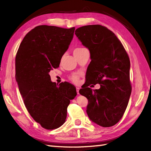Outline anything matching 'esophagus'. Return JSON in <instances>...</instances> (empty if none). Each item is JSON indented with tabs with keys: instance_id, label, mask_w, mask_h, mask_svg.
<instances>
[{
	"instance_id": "obj_1",
	"label": "esophagus",
	"mask_w": 151,
	"mask_h": 151,
	"mask_svg": "<svg viewBox=\"0 0 151 151\" xmlns=\"http://www.w3.org/2000/svg\"><path fill=\"white\" fill-rule=\"evenodd\" d=\"M79 88L77 87V88H76V91H77V94H79Z\"/></svg>"
}]
</instances>
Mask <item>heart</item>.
<instances>
[{
    "label": "heart",
    "mask_w": 151,
    "mask_h": 151,
    "mask_svg": "<svg viewBox=\"0 0 151 151\" xmlns=\"http://www.w3.org/2000/svg\"><path fill=\"white\" fill-rule=\"evenodd\" d=\"M85 48H82V47H79V48H76L74 50V51H79L82 50H83ZM73 51V52H74ZM80 75L79 73H74V74L72 75V76L70 77V79H71L72 81L74 83H78L79 81V78Z\"/></svg>",
    "instance_id": "obj_1"
}]
</instances>
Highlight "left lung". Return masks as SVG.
I'll return each mask as SVG.
<instances>
[{"label": "left lung", "instance_id": "8db88e82", "mask_svg": "<svg viewBox=\"0 0 151 151\" xmlns=\"http://www.w3.org/2000/svg\"><path fill=\"white\" fill-rule=\"evenodd\" d=\"M75 34L91 54L87 83L79 90L88 99L87 113L99 126L112 127L122 117L130 99V58L117 37L106 27L86 25ZM91 84H100L101 88L93 91L87 87Z\"/></svg>", "mask_w": 151, "mask_h": 151}]
</instances>
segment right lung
Here are the masks:
<instances>
[{
	"label": "right lung",
	"instance_id": "right-lung-1",
	"mask_svg": "<svg viewBox=\"0 0 151 151\" xmlns=\"http://www.w3.org/2000/svg\"><path fill=\"white\" fill-rule=\"evenodd\" d=\"M74 30L75 27H36L24 37L15 57V79L24 106L47 130L65 122L67 107L77 95L73 85L66 82L57 85L50 76L51 70L59 66Z\"/></svg>",
	"mask_w": 151,
	"mask_h": 151
}]
</instances>
